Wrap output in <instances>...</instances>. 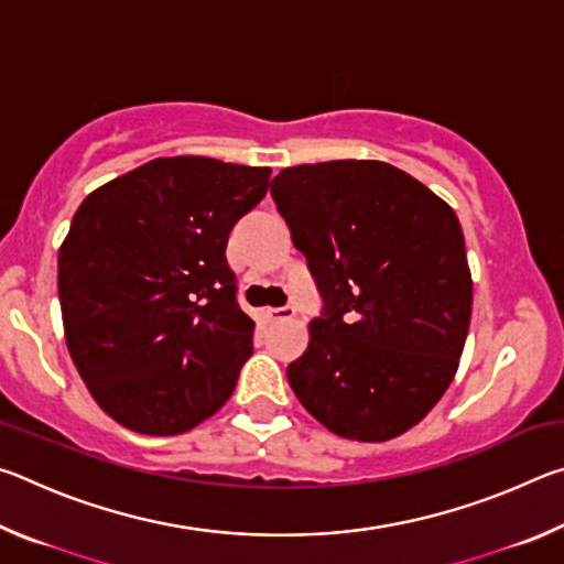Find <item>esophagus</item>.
I'll list each match as a JSON object with an SVG mask.
<instances>
[{
	"mask_svg": "<svg viewBox=\"0 0 564 564\" xmlns=\"http://www.w3.org/2000/svg\"><path fill=\"white\" fill-rule=\"evenodd\" d=\"M265 316H269V321H291L295 316V308L293 305H281V308L265 311Z\"/></svg>",
	"mask_w": 564,
	"mask_h": 564,
	"instance_id": "obj_1",
	"label": "esophagus"
}]
</instances>
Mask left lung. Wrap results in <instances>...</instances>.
<instances>
[{
	"label": "left lung",
	"mask_w": 564,
	"mask_h": 564,
	"mask_svg": "<svg viewBox=\"0 0 564 564\" xmlns=\"http://www.w3.org/2000/svg\"><path fill=\"white\" fill-rule=\"evenodd\" d=\"M271 196L323 295L289 370L330 433L383 443L417 425L460 366L473 279L451 206L386 161L283 169Z\"/></svg>",
	"instance_id": "8db88e82"
}]
</instances>
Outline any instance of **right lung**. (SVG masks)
Returning a JSON list of instances; mask_svg holds the SVG:
<instances>
[{"label": "right lung", "instance_id": "1", "mask_svg": "<svg viewBox=\"0 0 564 564\" xmlns=\"http://www.w3.org/2000/svg\"><path fill=\"white\" fill-rule=\"evenodd\" d=\"M271 169L154 159L84 198L59 248L66 348L104 413L178 435L231 398L253 352L226 243Z\"/></svg>", "mask_w": 564, "mask_h": 564}]
</instances>
